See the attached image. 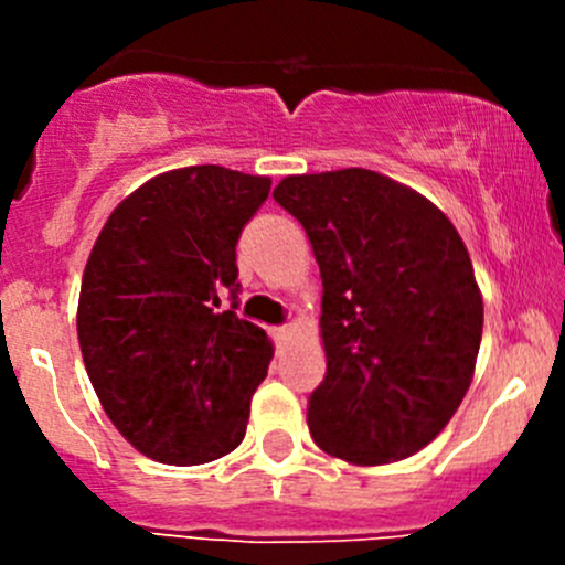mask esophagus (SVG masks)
I'll return each instance as SVG.
<instances>
[{"label": "esophagus", "instance_id": "34e87169", "mask_svg": "<svg viewBox=\"0 0 565 565\" xmlns=\"http://www.w3.org/2000/svg\"><path fill=\"white\" fill-rule=\"evenodd\" d=\"M289 333H292V330H289V328H273V330H270V335H273V341H276V347L287 344Z\"/></svg>", "mask_w": 565, "mask_h": 565}]
</instances>
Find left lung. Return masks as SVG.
<instances>
[{
    "instance_id": "left-lung-1",
    "label": "left lung",
    "mask_w": 565,
    "mask_h": 565,
    "mask_svg": "<svg viewBox=\"0 0 565 565\" xmlns=\"http://www.w3.org/2000/svg\"><path fill=\"white\" fill-rule=\"evenodd\" d=\"M273 199L303 224L322 276L328 372L309 429L352 465L413 457L470 388L483 303L451 221L369 169L287 177Z\"/></svg>"
}]
</instances>
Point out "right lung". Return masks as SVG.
<instances>
[{
    "label": "right lung",
    "instance_id": "add662e5",
    "mask_svg": "<svg viewBox=\"0 0 565 565\" xmlns=\"http://www.w3.org/2000/svg\"><path fill=\"white\" fill-rule=\"evenodd\" d=\"M267 193V177L224 167L167 172L108 215L89 254L78 347L106 415L145 457L204 465L246 437L273 344L237 317L235 246Z\"/></svg>",
    "mask_w": 565,
    "mask_h": 565
}]
</instances>
